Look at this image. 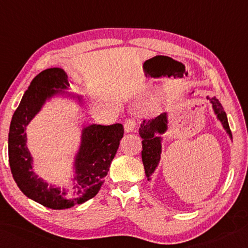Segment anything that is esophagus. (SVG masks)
Here are the masks:
<instances>
[{
  "label": "esophagus",
  "mask_w": 248,
  "mask_h": 248,
  "mask_svg": "<svg viewBox=\"0 0 248 248\" xmlns=\"http://www.w3.org/2000/svg\"><path fill=\"white\" fill-rule=\"evenodd\" d=\"M136 127V122L133 119H128L124 123V131L126 133H132Z\"/></svg>",
  "instance_id": "obj_1"
}]
</instances>
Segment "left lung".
<instances>
[{
    "label": "left lung",
    "instance_id": "obj_1",
    "mask_svg": "<svg viewBox=\"0 0 248 248\" xmlns=\"http://www.w3.org/2000/svg\"><path fill=\"white\" fill-rule=\"evenodd\" d=\"M194 93V91H193ZM210 103L212 104V108H214L215 114L217 115L221 124H222L223 128L229 134L230 138L232 140V133L230 129L228 117L223 110L222 106L219 102V100L216 97L210 98L207 97ZM168 129V113L164 112L161 113L159 116L151 119L149 121H144L142 124H140V135L142 138V151H141V159L142 163H144L145 173L148 181H150V176L157 169L160 158H161V141L162 137L157 136V134H164Z\"/></svg>",
    "mask_w": 248,
    "mask_h": 248
}]
</instances>
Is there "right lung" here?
Returning <instances> with one entry per match:
<instances>
[{
	"label": "right lung",
	"instance_id": "add662e5",
	"mask_svg": "<svg viewBox=\"0 0 248 248\" xmlns=\"http://www.w3.org/2000/svg\"><path fill=\"white\" fill-rule=\"evenodd\" d=\"M68 76L62 68H47L33 78L12 117L8 133V161L17 186L28 198L51 209H67L94 197L101 188L120 141L124 135L122 124H91L82 128L79 150L74 161L76 186L74 197L66 198V192L47 185L32 170V157L27 148L26 127L46 100L64 94L68 89ZM69 95V94H68ZM78 101L81 102L79 95Z\"/></svg>",
	"mask_w": 248,
	"mask_h": 248
}]
</instances>
